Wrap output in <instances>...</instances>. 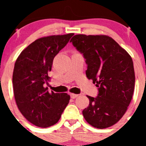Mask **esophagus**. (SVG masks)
Wrapping results in <instances>:
<instances>
[{"label":"esophagus","mask_w":146,"mask_h":146,"mask_svg":"<svg viewBox=\"0 0 146 146\" xmlns=\"http://www.w3.org/2000/svg\"><path fill=\"white\" fill-rule=\"evenodd\" d=\"M79 95H77V94H74V93H70V98H73V99H75V98H78Z\"/></svg>","instance_id":"1"}]
</instances>
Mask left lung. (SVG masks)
Masks as SVG:
<instances>
[{
	"instance_id": "1",
	"label": "left lung",
	"mask_w": 146,
	"mask_h": 146,
	"mask_svg": "<svg viewBox=\"0 0 146 146\" xmlns=\"http://www.w3.org/2000/svg\"><path fill=\"white\" fill-rule=\"evenodd\" d=\"M70 42L86 59V76L96 84L99 94L88 96L89 106L82 111L93 127L115 124L127 110L133 97L135 73L131 56L107 35H76Z\"/></svg>"
}]
</instances>
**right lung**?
I'll return each mask as SVG.
<instances>
[{
    "instance_id": "obj_1",
    "label": "right lung",
    "mask_w": 146,
    "mask_h": 146,
    "mask_svg": "<svg viewBox=\"0 0 146 146\" xmlns=\"http://www.w3.org/2000/svg\"><path fill=\"white\" fill-rule=\"evenodd\" d=\"M74 35H51L35 40L17 57L13 74L15 100L19 110L28 121L46 128L58 121L68 104L67 93L48 92L53 60Z\"/></svg>"
}]
</instances>
